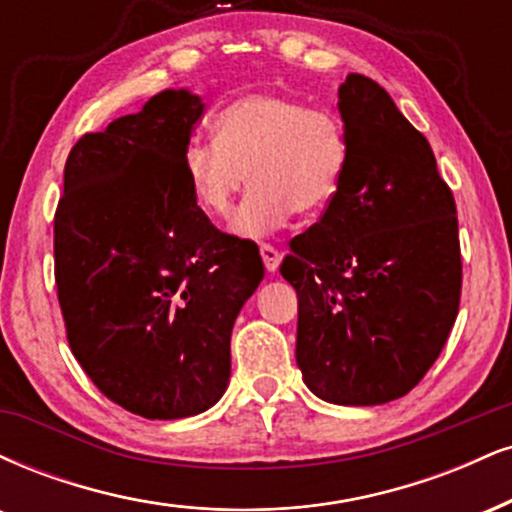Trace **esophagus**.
<instances>
[{
	"instance_id": "obj_1",
	"label": "esophagus",
	"mask_w": 512,
	"mask_h": 512,
	"mask_svg": "<svg viewBox=\"0 0 512 512\" xmlns=\"http://www.w3.org/2000/svg\"><path fill=\"white\" fill-rule=\"evenodd\" d=\"M260 255H262L264 267H267V272H276V269H279L281 255L272 243H260Z\"/></svg>"
}]
</instances>
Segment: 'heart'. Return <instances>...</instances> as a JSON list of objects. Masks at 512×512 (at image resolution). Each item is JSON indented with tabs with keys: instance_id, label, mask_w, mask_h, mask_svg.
<instances>
[{
	"instance_id": "b5f03b06",
	"label": "heart",
	"mask_w": 512,
	"mask_h": 512,
	"mask_svg": "<svg viewBox=\"0 0 512 512\" xmlns=\"http://www.w3.org/2000/svg\"><path fill=\"white\" fill-rule=\"evenodd\" d=\"M212 128L214 140H188L183 174L200 209L226 217L250 171L252 188L231 219L236 236L260 238L293 212L317 217L338 195L350 143L331 109L250 92L226 104Z\"/></svg>"
}]
</instances>
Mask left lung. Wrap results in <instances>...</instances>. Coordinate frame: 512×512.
Returning a JSON list of instances; mask_svg holds the SVG:
<instances>
[{"mask_svg": "<svg viewBox=\"0 0 512 512\" xmlns=\"http://www.w3.org/2000/svg\"><path fill=\"white\" fill-rule=\"evenodd\" d=\"M350 155L338 195L291 240L298 362L334 405H381L420 384L460 305L458 217L427 138L372 78L338 88Z\"/></svg>", "mask_w": 512, "mask_h": 512, "instance_id": "1", "label": "left lung"}]
</instances>
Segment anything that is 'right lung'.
Wrapping results in <instances>:
<instances>
[{"label": "right lung", "instance_id": "1", "mask_svg": "<svg viewBox=\"0 0 512 512\" xmlns=\"http://www.w3.org/2000/svg\"><path fill=\"white\" fill-rule=\"evenodd\" d=\"M205 114L162 90L85 133L54 214V276L69 346L109 400L147 420L200 415L224 396L231 331L264 279L252 240L197 207L183 150Z\"/></svg>", "mask_w": 512, "mask_h": 512}]
</instances>
